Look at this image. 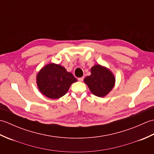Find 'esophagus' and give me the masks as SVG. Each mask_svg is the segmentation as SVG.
<instances>
[{"label":"esophagus","instance_id":"1","mask_svg":"<svg viewBox=\"0 0 154 154\" xmlns=\"http://www.w3.org/2000/svg\"><path fill=\"white\" fill-rule=\"evenodd\" d=\"M83 79H84V77H83L78 78V80H79V81H80V82H82V81H83Z\"/></svg>","mask_w":154,"mask_h":154}]
</instances>
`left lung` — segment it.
<instances>
[{"label":"left lung","mask_w":154,"mask_h":154,"mask_svg":"<svg viewBox=\"0 0 154 154\" xmlns=\"http://www.w3.org/2000/svg\"><path fill=\"white\" fill-rule=\"evenodd\" d=\"M91 75L84 79L91 92L95 96L104 97L109 94L115 85V77L110 69L99 64L91 69Z\"/></svg>","instance_id":"left-lung-1"}]
</instances>
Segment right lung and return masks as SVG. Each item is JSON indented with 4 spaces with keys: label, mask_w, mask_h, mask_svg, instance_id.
Wrapping results in <instances>:
<instances>
[{
    "label": "right lung",
    "mask_w": 154,
    "mask_h": 154,
    "mask_svg": "<svg viewBox=\"0 0 154 154\" xmlns=\"http://www.w3.org/2000/svg\"><path fill=\"white\" fill-rule=\"evenodd\" d=\"M76 81V78L64 67L54 63L45 65L36 76L38 89L51 99H60L65 95L71 85Z\"/></svg>",
    "instance_id": "right-lung-1"
}]
</instances>
